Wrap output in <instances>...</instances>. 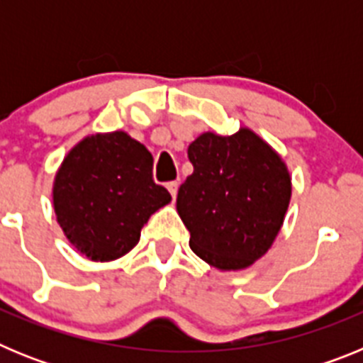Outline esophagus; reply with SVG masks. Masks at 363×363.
Returning a JSON list of instances; mask_svg holds the SVG:
<instances>
[{"mask_svg": "<svg viewBox=\"0 0 363 363\" xmlns=\"http://www.w3.org/2000/svg\"><path fill=\"white\" fill-rule=\"evenodd\" d=\"M167 191L171 192L172 198H176V194H178V184H176V182H171V184H167Z\"/></svg>", "mask_w": 363, "mask_h": 363, "instance_id": "esophagus-1", "label": "esophagus"}]
</instances>
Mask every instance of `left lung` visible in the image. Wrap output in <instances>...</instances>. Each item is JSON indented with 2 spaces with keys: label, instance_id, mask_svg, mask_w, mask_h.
Segmentation results:
<instances>
[{
  "label": "left lung",
  "instance_id": "1",
  "mask_svg": "<svg viewBox=\"0 0 363 363\" xmlns=\"http://www.w3.org/2000/svg\"><path fill=\"white\" fill-rule=\"evenodd\" d=\"M194 172L176 198L194 255L218 271L251 267L269 251L289 209V169L249 127L207 130L187 149Z\"/></svg>",
  "mask_w": 363,
  "mask_h": 363
}]
</instances>
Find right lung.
I'll use <instances>...</instances> for the list:
<instances>
[{
    "mask_svg": "<svg viewBox=\"0 0 363 363\" xmlns=\"http://www.w3.org/2000/svg\"><path fill=\"white\" fill-rule=\"evenodd\" d=\"M171 203L152 182V154L125 130L89 134L65 154L52 207L65 238L92 262H114L140 242L142 227Z\"/></svg>",
    "mask_w": 363,
    "mask_h": 363,
    "instance_id": "obj_1",
    "label": "right lung"
}]
</instances>
